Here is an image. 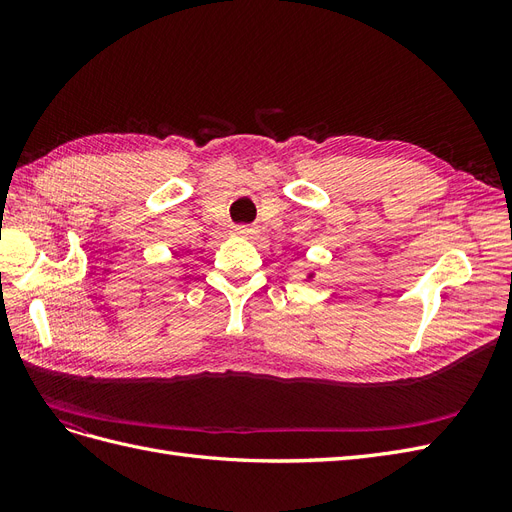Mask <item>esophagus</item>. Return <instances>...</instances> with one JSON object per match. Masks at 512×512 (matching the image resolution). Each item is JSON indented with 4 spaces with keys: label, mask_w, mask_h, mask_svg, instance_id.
<instances>
[{
    "label": "esophagus",
    "mask_w": 512,
    "mask_h": 512,
    "mask_svg": "<svg viewBox=\"0 0 512 512\" xmlns=\"http://www.w3.org/2000/svg\"><path fill=\"white\" fill-rule=\"evenodd\" d=\"M235 235L241 237V239H252L256 235V228H250V226H237L235 228Z\"/></svg>",
    "instance_id": "1"
}]
</instances>
